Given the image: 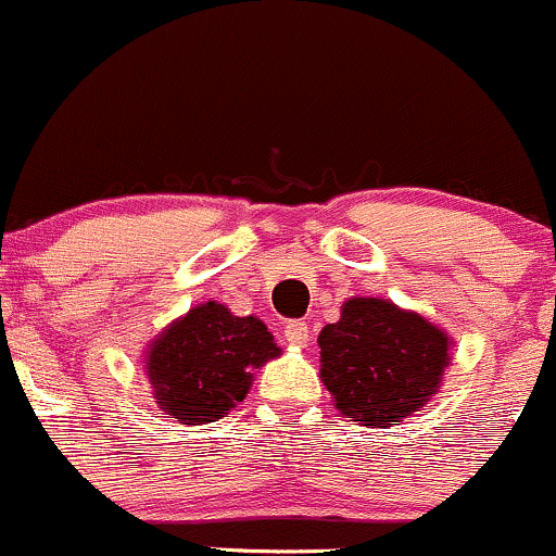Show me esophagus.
I'll return each instance as SVG.
<instances>
[{
	"label": "esophagus",
	"mask_w": 556,
	"mask_h": 556,
	"mask_svg": "<svg viewBox=\"0 0 556 556\" xmlns=\"http://www.w3.org/2000/svg\"><path fill=\"white\" fill-rule=\"evenodd\" d=\"M308 338H311V329L306 321L295 319V321H288V325H285V340H288L290 345L303 348L308 343Z\"/></svg>",
	"instance_id": "esophagus-1"
}]
</instances>
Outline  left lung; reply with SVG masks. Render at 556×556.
<instances>
[{
    "instance_id": "left-lung-1",
    "label": "left lung",
    "mask_w": 556,
    "mask_h": 556,
    "mask_svg": "<svg viewBox=\"0 0 556 556\" xmlns=\"http://www.w3.org/2000/svg\"><path fill=\"white\" fill-rule=\"evenodd\" d=\"M321 382L334 408L364 427H393L419 412L443 380L451 338L386 298H351L319 332Z\"/></svg>"
}]
</instances>
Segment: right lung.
Returning a JSON list of instances; mask_svg holds the SVG:
<instances>
[{"label":"right lung","mask_w":556,"mask_h":556,"mask_svg":"<svg viewBox=\"0 0 556 556\" xmlns=\"http://www.w3.org/2000/svg\"><path fill=\"white\" fill-rule=\"evenodd\" d=\"M279 353L264 321L208 301L152 340L144 371L163 412L181 425H205L240 404L253 371Z\"/></svg>","instance_id":"1"}]
</instances>
